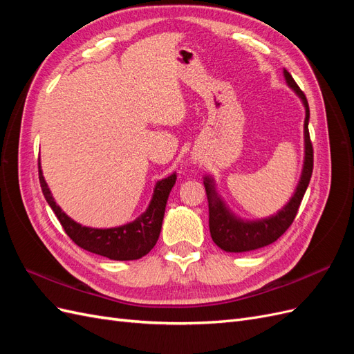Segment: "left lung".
I'll use <instances>...</instances> for the list:
<instances>
[{"instance_id": "left-lung-1", "label": "left lung", "mask_w": 354, "mask_h": 354, "mask_svg": "<svg viewBox=\"0 0 354 354\" xmlns=\"http://www.w3.org/2000/svg\"><path fill=\"white\" fill-rule=\"evenodd\" d=\"M285 80L289 87H291L303 100L306 108V120H304V146H306V156H304V167L301 173V180H299L298 187L294 196L291 198L286 205L274 214L273 217L259 220V221H242L236 218L224 207L221 199L217 196L214 190L212 180L205 177V190L208 198V211H209V233L212 241L217 246L227 252H245L263 248L266 245H270L274 241L279 239L282 234L291 226L299 203L303 201V196L307 190L313 173V145L310 140L308 133V118L310 109L306 99V94L298 87V84L294 81L292 75L286 69H283Z\"/></svg>"}]
</instances>
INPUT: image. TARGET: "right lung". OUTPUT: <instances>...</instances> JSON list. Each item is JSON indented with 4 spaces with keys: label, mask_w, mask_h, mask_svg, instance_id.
Here are the masks:
<instances>
[{
    "label": "right lung",
    "mask_w": 354,
    "mask_h": 354,
    "mask_svg": "<svg viewBox=\"0 0 354 354\" xmlns=\"http://www.w3.org/2000/svg\"><path fill=\"white\" fill-rule=\"evenodd\" d=\"M38 173L42 194H44V198L48 202L51 209L55 211L56 217L59 218L62 227L65 229L68 236L85 251L120 261L142 259L143 255H146L153 248L159 238L160 227H162L168 195L176 185L177 178L176 174H171L169 177L158 181L151 205H149L146 212H143L133 223L112 229H91L81 226L77 221H73L60 209L59 205H56L46 180L42 177L39 162Z\"/></svg>",
    "instance_id": "obj_1"
}]
</instances>
